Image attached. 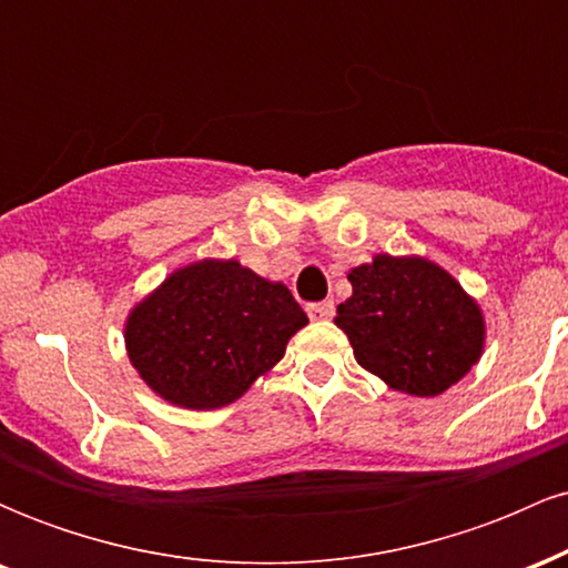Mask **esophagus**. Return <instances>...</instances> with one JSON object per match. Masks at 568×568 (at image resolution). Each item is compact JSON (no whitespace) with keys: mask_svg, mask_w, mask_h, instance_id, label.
Wrapping results in <instances>:
<instances>
[{"mask_svg":"<svg viewBox=\"0 0 568 568\" xmlns=\"http://www.w3.org/2000/svg\"><path fill=\"white\" fill-rule=\"evenodd\" d=\"M306 312H310L312 321H331V317H334V312H336V306H334V302H331V298H325V302L306 306Z\"/></svg>","mask_w":568,"mask_h":568,"instance_id":"34e87169","label":"esophagus"}]
</instances>
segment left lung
<instances>
[{
	"label": "left lung",
	"instance_id": "8db88e82",
	"mask_svg": "<svg viewBox=\"0 0 568 568\" xmlns=\"http://www.w3.org/2000/svg\"><path fill=\"white\" fill-rule=\"evenodd\" d=\"M347 280L352 296L336 306L334 323L355 361L389 389L435 397L484 355V310L429 258L376 253Z\"/></svg>",
	"mask_w": 568,
	"mask_h": 568
}]
</instances>
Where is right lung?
I'll list each match as a JSON object with an SVG mask.
<instances>
[{
    "mask_svg": "<svg viewBox=\"0 0 568 568\" xmlns=\"http://www.w3.org/2000/svg\"><path fill=\"white\" fill-rule=\"evenodd\" d=\"M306 323L288 285L237 258H202L171 272L130 310L125 349L162 400L213 410L275 368Z\"/></svg>",
    "mask_w": 568,
    "mask_h": 568,
    "instance_id": "add662e5",
    "label": "right lung"
}]
</instances>
